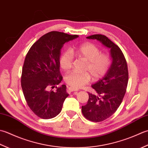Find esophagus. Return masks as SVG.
<instances>
[{
    "instance_id": "34e87169",
    "label": "esophagus",
    "mask_w": 148,
    "mask_h": 148,
    "mask_svg": "<svg viewBox=\"0 0 148 148\" xmlns=\"http://www.w3.org/2000/svg\"><path fill=\"white\" fill-rule=\"evenodd\" d=\"M68 91H70V92H74V91L75 92V91H77V90L73 88V87H69V88H68Z\"/></svg>"
}]
</instances>
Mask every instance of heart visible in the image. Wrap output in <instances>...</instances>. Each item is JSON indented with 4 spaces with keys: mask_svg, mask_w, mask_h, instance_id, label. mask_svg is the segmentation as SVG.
<instances>
[{
    "mask_svg": "<svg viewBox=\"0 0 148 148\" xmlns=\"http://www.w3.org/2000/svg\"><path fill=\"white\" fill-rule=\"evenodd\" d=\"M75 53L78 58L87 61L84 71L88 72L78 73L72 71L66 75V83L73 88L78 89L87 84L91 79L98 80L105 76L112 65V59L108 53H101V50L91 43H86L71 50H66L59 59V65L62 70L68 71L73 65Z\"/></svg>",
    "mask_w": 148,
    "mask_h": 148,
    "instance_id": "heart-1",
    "label": "heart"
}]
</instances>
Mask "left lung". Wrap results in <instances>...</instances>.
<instances>
[{
  "label": "left lung",
  "instance_id": "left-lung-1",
  "mask_svg": "<svg viewBox=\"0 0 148 148\" xmlns=\"http://www.w3.org/2000/svg\"><path fill=\"white\" fill-rule=\"evenodd\" d=\"M87 39L96 40L110 49L112 65L101 79L91 86L96 95L88 92L89 99L82 112L92 122L103 121L112 115L121 103L128 82V66L121 50L107 36L94 34Z\"/></svg>",
  "mask_w": 148,
  "mask_h": 148
}]
</instances>
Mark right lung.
<instances>
[{"instance_id": "1", "label": "right lung", "mask_w": 148, "mask_h": 148, "mask_svg": "<svg viewBox=\"0 0 148 148\" xmlns=\"http://www.w3.org/2000/svg\"><path fill=\"white\" fill-rule=\"evenodd\" d=\"M78 37L64 32L52 31L43 35L32 45L24 61L21 86L28 106L36 116L47 119L61 112L68 96L66 86L59 85L62 80L60 73L61 50L66 42Z\"/></svg>"}]
</instances>
